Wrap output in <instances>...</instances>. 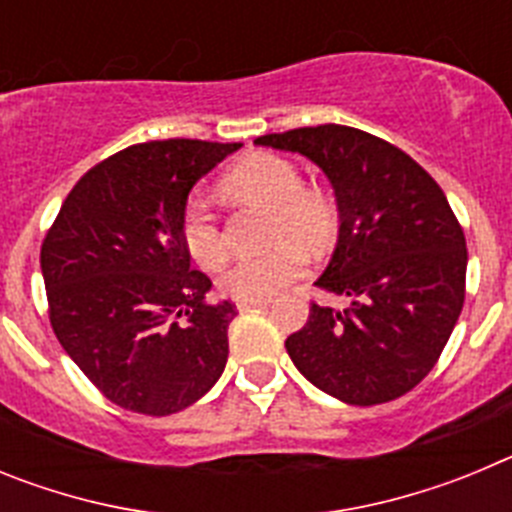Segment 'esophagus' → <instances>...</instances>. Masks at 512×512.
<instances>
[{
  "instance_id": "esophagus-1",
  "label": "esophagus",
  "mask_w": 512,
  "mask_h": 512,
  "mask_svg": "<svg viewBox=\"0 0 512 512\" xmlns=\"http://www.w3.org/2000/svg\"><path fill=\"white\" fill-rule=\"evenodd\" d=\"M271 300H243V302H235V307L241 312L246 310H261V307H269Z\"/></svg>"
}]
</instances>
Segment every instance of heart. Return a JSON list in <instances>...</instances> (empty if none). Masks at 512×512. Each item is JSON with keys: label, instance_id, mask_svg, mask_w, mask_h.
I'll use <instances>...</instances> for the list:
<instances>
[{"label": "heart", "instance_id": "obj_1", "mask_svg": "<svg viewBox=\"0 0 512 512\" xmlns=\"http://www.w3.org/2000/svg\"><path fill=\"white\" fill-rule=\"evenodd\" d=\"M230 192L259 200L271 207L269 241L277 248L261 256H243L223 269L217 287L230 300H269L295 282L305 271V256L295 243L305 248H323L336 233V210L323 194L305 189L302 171L292 161L274 153H253L243 158L225 176ZM179 235L202 269H217L225 259V238L220 217L205 197H192L184 205ZM292 240V244H284Z\"/></svg>", "mask_w": 512, "mask_h": 512}]
</instances>
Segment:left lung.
Listing matches in <instances>:
<instances>
[{
    "label": "left lung",
    "instance_id": "left-lung-1",
    "mask_svg": "<svg viewBox=\"0 0 512 512\" xmlns=\"http://www.w3.org/2000/svg\"><path fill=\"white\" fill-rule=\"evenodd\" d=\"M256 146L310 158L341 212L315 284L351 302L341 312L312 302L284 341L289 359L348 405L397 400L436 366L464 307L467 241L446 194L408 153L346 125L261 135Z\"/></svg>",
    "mask_w": 512,
    "mask_h": 512
}]
</instances>
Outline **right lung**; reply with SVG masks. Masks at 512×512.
<instances>
[{
	"mask_svg": "<svg viewBox=\"0 0 512 512\" xmlns=\"http://www.w3.org/2000/svg\"><path fill=\"white\" fill-rule=\"evenodd\" d=\"M241 143L151 140L89 169L45 233L40 269L63 351L115 405L171 415L228 361L233 302H207L179 220L192 187Z\"/></svg>",
	"mask_w": 512,
	"mask_h": 512,
	"instance_id": "obj_1",
	"label": "right lung"
}]
</instances>
